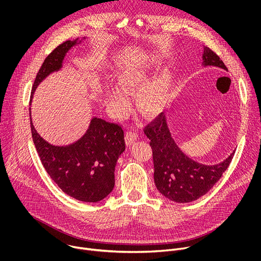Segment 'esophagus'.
Returning a JSON list of instances; mask_svg holds the SVG:
<instances>
[{
	"label": "esophagus",
	"mask_w": 261,
	"mask_h": 261,
	"mask_svg": "<svg viewBox=\"0 0 261 261\" xmlns=\"http://www.w3.org/2000/svg\"><path fill=\"white\" fill-rule=\"evenodd\" d=\"M137 137H138V134H137V132L135 131V130H130V131H128L127 133H126V136H125V139H126V144L127 145H132L134 142H135V140L137 139Z\"/></svg>",
	"instance_id": "34e87169"
}]
</instances>
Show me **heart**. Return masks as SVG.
Listing matches in <instances>:
<instances>
[{
  "instance_id": "obj_1",
  "label": "heart",
  "mask_w": 261,
  "mask_h": 261,
  "mask_svg": "<svg viewBox=\"0 0 261 261\" xmlns=\"http://www.w3.org/2000/svg\"><path fill=\"white\" fill-rule=\"evenodd\" d=\"M152 74L148 63L134 64L123 70L118 79L119 87L110 90V99L114 101L120 116H125L129 109L127 94L139 92L135 97V106L144 118H155L166 107L173 84V71L163 68L148 82Z\"/></svg>"
}]
</instances>
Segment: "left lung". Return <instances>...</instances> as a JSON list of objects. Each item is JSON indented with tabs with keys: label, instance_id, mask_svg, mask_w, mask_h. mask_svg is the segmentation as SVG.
Here are the masks:
<instances>
[{
	"label": "left lung",
	"instance_id": "8db88e82",
	"mask_svg": "<svg viewBox=\"0 0 261 261\" xmlns=\"http://www.w3.org/2000/svg\"><path fill=\"white\" fill-rule=\"evenodd\" d=\"M203 67L227 68L208 47H203ZM153 151L154 180L159 192L171 201L191 202L206 194L229 166L234 152L217 164H202L186 155L171 136L162 114L144 129Z\"/></svg>",
	"mask_w": 261,
	"mask_h": 261
}]
</instances>
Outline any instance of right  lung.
Here are the masks:
<instances>
[{"label":"right lung","mask_w":261,"mask_h":261,"mask_svg":"<svg viewBox=\"0 0 261 261\" xmlns=\"http://www.w3.org/2000/svg\"><path fill=\"white\" fill-rule=\"evenodd\" d=\"M87 38L68 40L44 60L33 85L34 93L48 75L63 68L67 53ZM31 110V108H30ZM31 119V131L36 150L53 180L67 195L84 202L104 199L115 187L117 161L125 151L123 129L100 118L91 120L87 132L68 145H54L36 131Z\"/></svg>","instance_id":"1"}]
</instances>
